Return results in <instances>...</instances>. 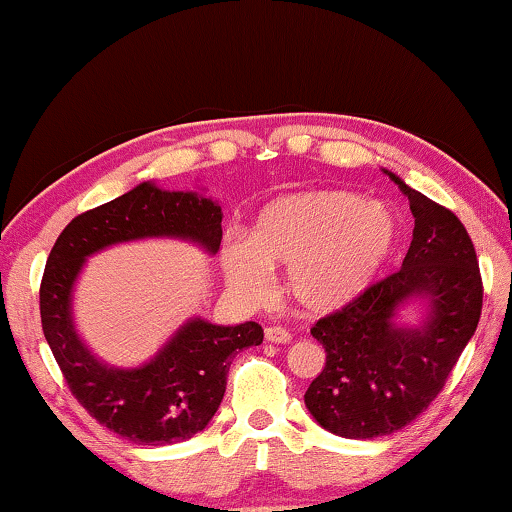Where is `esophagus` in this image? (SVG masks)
Listing matches in <instances>:
<instances>
[{"instance_id": "34e87169", "label": "esophagus", "mask_w": 512, "mask_h": 512, "mask_svg": "<svg viewBox=\"0 0 512 512\" xmlns=\"http://www.w3.org/2000/svg\"><path fill=\"white\" fill-rule=\"evenodd\" d=\"M264 338H266V341H271V343H290L292 334L283 327H266Z\"/></svg>"}]
</instances>
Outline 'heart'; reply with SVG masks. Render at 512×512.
<instances>
[{"label":"heart","mask_w":512,"mask_h":512,"mask_svg":"<svg viewBox=\"0 0 512 512\" xmlns=\"http://www.w3.org/2000/svg\"><path fill=\"white\" fill-rule=\"evenodd\" d=\"M399 243L390 204L348 190L285 194L259 211L250 241H227L220 269L248 304L266 299L271 269H287L285 290L301 311H343L376 283Z\"/></svg>","instance_id":"b5f03b06"}]
</instances>
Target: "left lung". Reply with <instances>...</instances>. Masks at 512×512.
<instances>
[{
  "label": "left lung",
  "instance_id": "1",
  "mask_svg": "<svg viewBox=\"0 0 512 512\" xmlns=\"http://www.w3.org/2000/svg\"><path fill=\"white\" fill-rule=\"evenodd\" d=\"M383 171L410 201L413 241L397 273L311 329L327 362L304 394L322 429L362 441L394 434L427 410L482 308L478 257L457 215ZM413 303L423 308L415 326L402 320Z\"/></svg>",
  "mask_w": 512,
  "mask_h": 512
}]
</instances>
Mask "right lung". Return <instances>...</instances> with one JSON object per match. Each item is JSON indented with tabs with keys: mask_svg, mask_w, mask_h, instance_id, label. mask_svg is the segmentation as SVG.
<instances>
[{
	"mask_svg": "<svg viewBox=\"0 0 512 512\" xmlns=\"http://www.w3.org/2000/svg\"><path fill=\"white\" fill-rule=\"evenodd\" d=\"M143 239L187 241L215 255L222 241V208L204 192L162 190L139 183L122 197L76 215L57 236L41 280V327L78 403L127 441L169 445L208 427L227 390L236 352L264 338L257 322L213 325L185 320L139 366L99 359L78 334L74 287L88 257Z\"/></svg>",
	"mask_w": 512,
	"mask_h": 512,
	"instance_id": "1",
	"label": "right lung"
}]
</instances>
